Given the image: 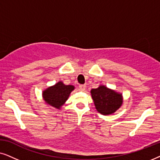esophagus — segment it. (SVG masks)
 <instances>
[{
  "instance_id": "esophagus-1",
  "label": "esophagus",
  "mask_w": 160,
  "mask_h": 160,
  "mask_svg": "<svg viewBox=\"0 0 160 160\" xmlns=\"http://www.w3.org/2000/svg\"><path fill=\"white\" fill-rule=\"evenodd\" d=\"M86 88V85H80V88L82 91H85V89Z\"/></svg>"
}]
</instances>
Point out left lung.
<instances>
[{
  "label": "left lung",
  "mask_w": 160,
  "mask_h": 160,
  "mask_svg": "<svg viewBox=\"0 0 160 160\" xmlns=\"http://www.w3.org/2000/svg\"><path fill=\"white\" fill-rule=\"evenodd\" d=\"M91 93L96 109L99 113L105 116L113 113L123 103L121 93H117L105 86L91 89Z\"/></svg>",
  "instance_id": "obj_1"
}]
</instances>
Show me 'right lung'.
Listing matches in <instances>:
<instances>
[{
  "instance_id": "1",
  "label": "right lung",
  "mask_w": 160,
  "mask_h": 160,
  "mask_svg": "<svg viewBox=\"0 0 160 160\" xmlns=\"http://www.w3.org/2000/svg\"><path fill=\"white\" fill-rule=\"evenodd\" d=\"M74 89V86L71 85L67 86L63 84V82L60 81L44 90L42 93V97L48 105L57 109H60Z\"/></svg>"
}]
</instances>
